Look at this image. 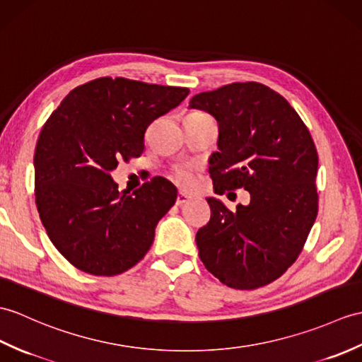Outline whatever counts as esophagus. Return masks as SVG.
<instances>
[{"instance_id": "34e87169", "label": "esophagus", "mask_w": 362, "mask_h": 362, "mask_svg": "<svg viewBox=\"0 0 362 362\" xmlns=\"http://www.w3.org/2000/svg\"><path fill=\"white\" fill-rule=\"evenodd\" d=\"M189 200H191V196L185 194V192H179L177 199H175V204H177L179 206H182V205H185V204H188Z\"/></svg>"}]
</instances>
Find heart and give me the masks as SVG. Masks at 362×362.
I'll return each instance as SVG.
<instances>
[{
  "label": "heart",
  "instance_id": "1",
  "mask_svg": "<svg viewBox=\"0 0 362 362\" xmlns=\"http://www.w3.org/2000/svg\"><path fill=\"white\" fill-rule=\"evenodd\" d=\"M173 177L180 185V187H189V185H192V182H194V174H192L189 168H179V170L174 171Z\"/></svg>",
  "mask_w": 362,
  "mask_h": 362
}]
</instances>
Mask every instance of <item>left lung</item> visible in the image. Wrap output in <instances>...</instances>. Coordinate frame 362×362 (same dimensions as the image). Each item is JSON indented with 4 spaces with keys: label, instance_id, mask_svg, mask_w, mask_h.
I'll list each match as a JSON object with an SVG mask.
<instances>
[{
    "label": "left lung",
    "instance_id": "left-lung-1",
    "mask_svg": "<svg viewBox=\"0 0 362 362\" xmlns=\"http://www.w3.org/2000/svg\"><path fill=\"white\" fill-rule=\"evenodd\" d=\"M189 107L219 123V151L209 157L217 194L243 188L251 196L236 211L206 199L211 219L196 234L200 260L231 288L264 287L295 262L315 223L313 139L287 100L256 81L200 92Z\"/></svg>",
    "mask_w": 362,
    "mask_h": 362
}]
</instances>
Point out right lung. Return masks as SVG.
Listing matches in <instances>:
<instances>
[{
    "mask_svg": "<svg viewBox=\"0 0 362 362\" xmlns=\"http://www.w3.org/2000/svg\"><path fill=\"white\" fill-rule=\"evenodd\" d=\"M188 94L103 77L72 89L50 114L33 156L37 208L49 239L78 270L120 274L153 245L177 188L154 177L128 194L111 173L120 158L140 157L148 126Z\"/></svg>",
    "mask_w": 362,
    "mask_h": 362,
    "instance_id": "obj_1",
    "label": "right lung"
}]
</instances>
